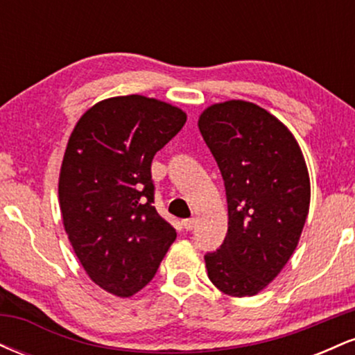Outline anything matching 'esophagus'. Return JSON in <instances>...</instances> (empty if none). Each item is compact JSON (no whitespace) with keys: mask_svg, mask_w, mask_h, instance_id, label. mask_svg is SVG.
<instances>
[{"mask_svg":"<svg viewBox=\"0 0 355 355\" xmlns=\"http://www.w3.org/2000/svg\"><path fill=\"white\" fill-rule=\"evenodd\" d=\"M195 223H197V220H195V218H187V220H183L182 225H183V229H185V230H193Z\"/></svg>","mask_w":355,"mask_h":355,"instance_id":"1","label":"esophagus"}]
</instances>
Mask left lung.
<instances>
[{
	"instance_id": "1",
	"label": "left lung",
	"mask_w": 355,
	"mask_h": 355,
	"mask_svg": "<svg viewBox=\"0 0 355 355\" xmlns=\"http://www.w3.org/2000/svg\"><path fill=\"white\" fill-rule=\"evenodd\" d=\"M198 130L225 182L229 230L205 255L211 284L232 297L262 292L288 262L302 235L311 178L295 137L259 105H210Z\"/></svg>"
}]
</instances>
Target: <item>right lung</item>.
Listing matches in <instances>:
<instances>
[{
	"mask_svg": "<svg viewBox=\"0 0 355 355\" xmlns=\"http://www.w3.org/2000/svg\"><path fill=\"white\" fill-rule=\"evenodd\" d=\"M187 113L141 95L101 100L73 128L60 170L64 232L89 279L116 297L153 279L177 232L153 207L152 160Z\"/></svg>",
	"mask_w": 355,
	"mask_h": 355,
	"instance_id": "1",
	"label": "right lung"
}]
</instances>
